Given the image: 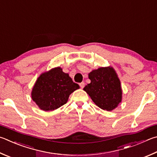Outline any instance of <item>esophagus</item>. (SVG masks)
Returning <instances> with one entry per match:
<instances>
[{"mask_svg":"<svg viewBox=\"0 0 157 157\" xmlns=\"http://www.w3.org/2000/svg\"><path fill=\"white\" fill-rule=\"evenodd\" d=\"M79 86H80L81 88H83L85 86V83L84 82H81V83H79Z\"/></svg>","mask_w":157,"mask_h":157,"instance_id":"1","label":"esophagus"}]
</instances>
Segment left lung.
I'll use <instances>...</instances> for the list:
<instances>
[{"mask_svg": "<svg viewBox=\"0 0 157 157\" xmlns=\"http://www.w3.org/2000/svg\"><path fill=\"white\" fill-rule=\"evenodd\" d=\"M90 83L84 88L94 103L101 109L110 111L121 101V83L112 67H101L88 73Z\"/></svg>", "mask_w": 157, "mask_h": 157, "instance_id": "1", "label": "left lung"}]
</instances>
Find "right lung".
<instances>
[{"label": "right lung", "instance_id": "add662e5", "mask_svg": "<svg viewBox=\"0 0 157 157\" xmlns=\"http://www.w3.org/2000/svg\"><path fill=\"white\" fill-rule=\"evenodd\" d=\"M79 86L60 67L40 75L32 89L31 98L41 110H56L65 104L73 91Z\"/></svg>", "mask_w": 157, "mask_h": 157}]
</instances>
